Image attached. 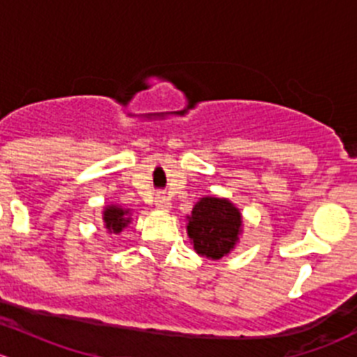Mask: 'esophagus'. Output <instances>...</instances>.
<instances>
[{"instance_id": "34e87169", "label": "esophagus", "mask_w": 357, "mask_h": 357, "mask_svg": "<svg viewBox=\"0 0 357 357\" xmlns=\"http://www.w3.org/2000/svg\"><path fill=\"white\" fill-rule=\"evenodd\" d=\"M155 206L158 209H163V211H167V209L171 208V201H169V197H165V195H156V197H155Z\"/></svg>"}]
</instances>
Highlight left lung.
<instances>
[{"instance_id":"left-lung-1","label":"left lung","mask_w":357,"mask_h":357,"mask_svg":"<svg viewBox=\"0 0 357 357\" xmlns=\"http://www.w3.org/2000/svg\"><path fill=\"white\" fill-rule=\"evenodd\" d=\"M188 236L194 250L208 259H222L234 248L241 229V215L225 199L204 197L188 216Z\"/></svg>"}]
</instances>
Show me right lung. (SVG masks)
Here are the masks:
<instances>
[{"label": "right lung", "mask_w": 357, "mask_h": 357, "mask_svg": "<svg viewBox=\"0 0 357 357\" xmlns=\"http://www.w3.org/2000/svg\"><path fill=\"white\" fill-rule=\"evenodd\" d=\"M103 222H105V227L109 232H121L123 227H126V224L130 222L128 211L126 209L118 208V206H109L105 211H103Z\"/></svg>", "instance_id": "right-lung-1"}]
</instances>
